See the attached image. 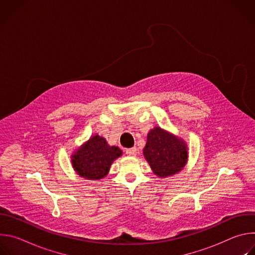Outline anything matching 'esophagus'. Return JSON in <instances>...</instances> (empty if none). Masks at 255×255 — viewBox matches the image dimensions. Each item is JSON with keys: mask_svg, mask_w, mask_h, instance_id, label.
Instances as JSON below:
<instances>
[{"mask_svg": "<svg viewBox=\"0 0 255 255\" xmlns=\"http://www.w3.org/2000/svg\"><path fill=\"white\" fill-rule=\"evenodd\" d=\"M126 154L129 155V156H135L137 154V148L136 147H132V148L126 149Z\"/></svg>", "mask_w": 255, "mask_h": 255, "instance_id": "1", "label": "esophagus"}]
</instances>
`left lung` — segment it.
<instances>
[{"mask_svg":"<svg viewBox=\"0 0 255 255\" xmlns=\"http://www.w3.org/2000/svg\"><path fill=\"white\" fill-rule=\"evenodd\" d=\"M143 153L153 172L160 177L169 176L181 170L188 158L185 142L159 127H155L148 133Z\"/></svg>","mask_w":255,"mask_h":255,"instance_id":"obj_1","label":"left lung"}]
</instances>
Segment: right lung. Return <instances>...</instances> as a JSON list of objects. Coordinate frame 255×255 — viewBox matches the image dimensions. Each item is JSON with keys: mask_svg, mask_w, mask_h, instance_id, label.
<instances>
[{"mask_svg": "<svg viewBox=\"0 0 255 255\" xmlns=\"http://www.w3.org/2000/svg\"><path fill=\"white\" fill-rule=\"evenodd\" d=\"M121 154L118 147L109 146L105 138L95 135L72 156V165L81 176L100 179L108 173L112 162Z\"/></svg>", "mask_w": 255, "mask_h": 255, "instance_id": "1", "label": "right lung"}]
</instances>
